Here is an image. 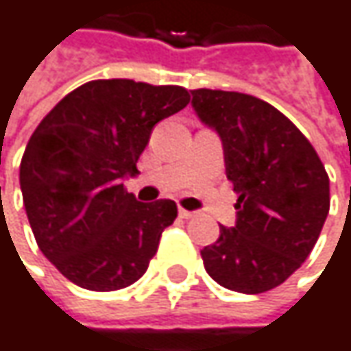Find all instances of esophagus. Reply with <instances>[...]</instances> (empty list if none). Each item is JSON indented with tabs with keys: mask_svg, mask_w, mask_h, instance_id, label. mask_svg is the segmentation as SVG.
<instances>
[{
	"mask_svg": "<svg viewBox=\"0 0 351 351\" xmlns=\"http://www.w3.org/2000/svg\"><path fill=\"white\" fill-rule=\"evenodd\" d=\"M197 213L195 211H189V209H184V207H178V217L180 219H193Z\"/></svg>",
	"mask_w": 351,
	"mask_h": 351,
	"instance_id": "1",
	"label": "esophagus"
}]
</instances>
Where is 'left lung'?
I'll return each mask as SVG.
<instances>
[{
    "label": "left lung",
    "instance_id": "1",
    "mask_svg": "<svg viewBox=\"0 0 351 351\" xmlns=\"http://www.w3.org/2000/svg\"><path fill=\"white\" fill-rule=\"evenodd\" d=\"M193 107L211 125L238 193L234 228L201 250L221 287L258 295L282 285L311 254L329 213V176L311 142L270 104L236 91L195 89Z\"/></svg>",
    "mask_w": 351,
    "mask_h": 351
}]
</instances>
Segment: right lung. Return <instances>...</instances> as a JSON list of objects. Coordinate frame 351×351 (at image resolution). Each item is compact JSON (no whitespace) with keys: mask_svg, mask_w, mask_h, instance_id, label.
I'll list each match as a JSON object with an SVG mask.
<instances>
[{"mask_svg":"<svg viewBox=\"0 0 351 351\" xmlns=\"http://www.w3.org/2000/svg\"><path fill=\"white\" fill-rule=\"evenodd\" d=\"M191 101L178 85L89 81L38 123L20 165L26 215L42 254L81 289L130 287L148 268L176 203L136 201L123 178L152 128Z\"/></svg>","mask_w":351,"mask_h":351,"instance_id":"add662e5","label":"right lung"}]
</instances>
